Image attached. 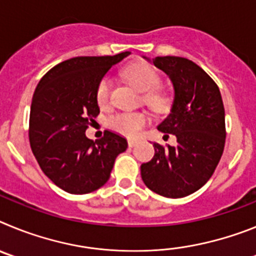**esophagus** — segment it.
I'll return each instance as SVG.
<instances>
[{
    "instance_id": "esophagus-1",
    "label": "esophagus",
    "mask_w": 256,
    "mask_h": 256,
    "mask_svg": "<svg viewBox=\"0 0 256 256\" xmlns=\"http://www.w3.org/2000/svg\"><path fill=\"white\" fill-rule=\"evenodd\" d=\"M137 144H138V141H136V140H130V141H128V146H130V148H134Z\"/></svg>"
}]
</instances>
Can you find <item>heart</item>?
<instances>
[{
    "label": "heart",
    "mask_w": 256,
    "mask_h": 256,
    "mask_svg": "<svg viewBox=\"0 0 256 256\" xmlns=\"http://www.w3.org/2000/svg\"><path fill=\"white\" fill-rule=\"evenodd\" d=\"M124 76L136 90L144 92L142 98L150 108L156 112H162L170 104L168 94L158 88L160 83L159 74L151 65L146 62H133L123 72ZM97 104L106 108L110 102V82L102 79L96 91ZM148 122V115L144 112H122L108 118V124L115 132L126 137L134 138L141 133Z\"/></svg>",
    "instance_id": "1"
}]
</instances>
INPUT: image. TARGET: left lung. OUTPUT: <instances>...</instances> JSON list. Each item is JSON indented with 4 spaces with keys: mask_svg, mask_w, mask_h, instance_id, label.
Listing matches in <instances>:
<instances>
[{
    "mask_svg": "<svg viewBox=\"0 0 256 256\" xmlns=\"http://www.w3.org/2000/svg\"><path fill=\"white\" fill-rule=\"evenodd\" d=\"M152 62L170 78L174 88L170 114L158 130L166 137L176 136L178 144L168 148L154 144L155 155L141 165V177L155 194L184 198L204 186L220 160L226 144L224 106L216 83L194 61L158 56Z\"/></svg>",
    "mask_w": 256,
    "mask_h": 256,
    "instance_id": "8db88e82",
    "label": "left lung"
}]
</instances>
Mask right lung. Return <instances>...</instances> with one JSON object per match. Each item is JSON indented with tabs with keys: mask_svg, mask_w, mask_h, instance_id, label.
Masks as SVG:
<instances>
[{
	"mask_svg": "<svg viewBox=\"0 0 256 256\" xmlns=\"http://www.w3.org/2000/svg\"><path fill=\"white\" fill-rule=\"evenodd\" d=\"M78 56L48 70L32 98L29 142L40 169L61 190L82 195L102 187L126 140L105 130L96 141L86 130L100 114L97 87L112 65L130 55Z\"/></svg>",
	"mask_w": 256,
	"mask_h": 256,
	"instance_id": "obj_1",
	"label": "right lung"
}]
</instances>
